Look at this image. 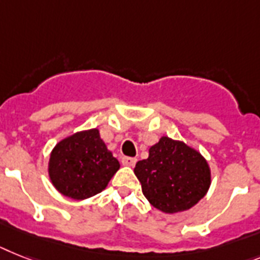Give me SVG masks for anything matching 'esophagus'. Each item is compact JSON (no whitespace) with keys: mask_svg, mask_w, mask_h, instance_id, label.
<instances>
[{"mask_svg":"<svg viewBox=\"0 0 260 260\" xmlns=\"http://www.w3.org/2000/svg\"><path fill=\"white\" fill-rule=\"evenodd\" d=\"M122 164L125 166H134L137 164V158H133V156H123L122 158Z\"/></svg>","mask_w":260,"mask_h":260,"instance_id":"obj_1","label":"esophagus"}]
</instances>
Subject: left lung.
<instances>
[{
    "label": "left lung",
    "instance_id": "obj_1",
    "mask_svg": "<svg viewBox=\"0 0 260 260\" xmlns=\"http://www.w3.org/2000/svg\"><path fill=\"white\" fill-rule=\"evenodd\" d=\"M142 192L155 209L167 214L191 209L211 183L210 167L197 150L162 137L151 146L149 158L135 165Z\"/></svg>",
    "mask_w": 260,
    "mask_h": 260
}]
</instances>
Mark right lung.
<instances>
[{"instance_id": "right-lung-1", "label": "right lung", "mask_w": 260, "mask_h": 260, "mask_svg": "<svg viewBox=\"0 0 260 260\" xmlns=\"http://www.w3.org/2000/svg\"><path fill=\"white\" fill-rule=\"evenodd\" d=\"M119 162L91 128L68 137L55 146L49 162V175L58 191L72 199H86L107 186Z\"/></svg>"}]
</instances>
